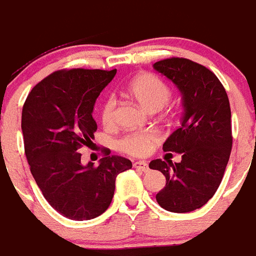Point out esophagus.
<instances>
[{
  "label": "esophagus",
  "mask_w": 256,
  "mask_h": 256,
  "mask_svg": "<svg viewBox=\"0 0 256 256\" xmlns=\"http://www.w3.org/2000/svg\"><path fill=\"white\" fill-rule=\"evenodd\" d=\"M133 166H134L136 169H138V170L144 172V173L150 170V168H148V164L146 162H136L134 164H133Z\"/></svg>",
  "instance_id": "34e87169"
}]
</instances>
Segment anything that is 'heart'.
I'll use <instances>...</instances> for the list:
<instances>
[{
  "label": "heart",
  "mask_w": 256,
  "mask_h": 256,
  "mask_svg": "<svg viewBox=\"0 0 256 256\" xmlns=\"http://www.w3.org/2000/svg\"><path fill=\"white\" fill-rule=\"evenodd\" d=\"M128 94L148 112H156L170 96V88L160 76L152 73H140L130 82ZM116 97L108 94L101 105V122L105 126H112L116 118ZM155 134L151 132H132L118 141V148L130 155L141 156L148 152Z\"/></svg>",
  "instance_id": "1"
}]
</instances>
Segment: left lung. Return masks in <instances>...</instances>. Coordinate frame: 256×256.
Here are the masks:
<instances>
[{
  "label": "left lung",
  "mask_w": 256,
  "mask_h": 256,
  "mask_svg": "<svg viewBox=\"0 0 256 256\" xmlns=\"http://www.w3.org/2000/svg\"><path fill=\"white\" fill-rule=\"evenodd\" d=\"M154 69L177 86L184 110L180 128L162 144L182 154L180 162L156 159L148 165L166 180L156 201L172 212H194L214 196L224 176L232 150L230 100L216 74L188 58H165Z\"/></svg>",
  "instance_id": "obj_1"
}]
</instances>
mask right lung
Here are the masks:
<instances>
[{
    "label": "right lung",
    "instance_id": "right-lung-1",
    "mask_svg": "<svg viewBox=\"0 0 256 256\" xmlns=\"http://www.w3.org/2000/svg\"><path fill=\"white\" fill-rule=\"evenodd\" d=\"M114 70H58L40 80L26 97L22 112L24 150L37 186L58 212L90 220L108 208L119 173L130 160L106 156L100 164L80 162L79 148L90 146L97 124L92 116L97 97L112 82Z\"/></svg>",
    "mask_w": 256,
    "mask_h": 256
}]
</instances>
